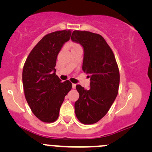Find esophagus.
<instances>
[{
  "mask_svg": "<svg viewBox=\"0 0 152 152\" xmlns=\"http://www.w3.org/2000/svg\"><path fill=\"white\" fill-rule=\"evenodd\" d=\"M76 83H72V88H76Z\"/></svg>",
  "mask_w": 152,
  "mask_h": 152,
  "instance_id": "1",
  "label": "esophagus"
}]
</instances>
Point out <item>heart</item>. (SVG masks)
<instances>
[{
    "label": "heart",
    "mask_w": 152,
    "mask_h": 152,
    "mask_svg": "<svg viewBox=\"0 0 152 152\" xmlns=\"http://www.w3.org/2000/svg\"><path fill=\"white\" fill-rule=\"evenodd\" d=\"M75 46H74V47H75Z\"/></svg>",
    "instance_id": "obj_1"
}]
</instances>
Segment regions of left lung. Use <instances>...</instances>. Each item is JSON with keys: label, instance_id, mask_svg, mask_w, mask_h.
<instances>
[{"label": "left lung", "instance_id": "obj_1", "mask_svg": "<svg viewBox=\"0 0 152 152\" xmlns=\"http://www.w3.org/2000/svg\"><path fill=\"white\" fill-rule=\"evenodd\" d=\"M71 40L83 46L82 70L91 81L90 89L76 85L79 99L75 102V113L82 124H92L105 116L116 99L119 71L112 50L101 35L74 31Z\"/></svg>", "mask_w": 152, "mask_h": 152}]
</instances>
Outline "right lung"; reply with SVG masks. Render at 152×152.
Wrapping results in <instances>:
<instances>
[{
	"instance_id": "right-lung-1",
	"label": "right lung",
	"mask_w": 152,
	"mask_h": 152,
	"mask_svg": "<svg viewBox=\"0 0 152 152\" xmlns=\"http://www.w3.org/2000/svg\"><path fill=\"white\" fill-rule=\"evenodd\" d=\"M71 30L46 35L33 48L23 69L22 79L26 101L35 116L51 123L58 117L64 98L72 88L69 80L62 82L56 75L57 56L69 41Z\"/></svg>"
}]
</instances>
